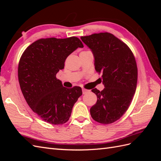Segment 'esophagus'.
<instances>
[{
	"instance_id": "esophagus-1",
	"label": "esophagus",
	"mask_w": 161,
	"mask_h": 161,
	"mask_svg": "<svg viewBox=\"0 0 161 161\" xmlns=\"http://www.w3.org/2000/svg\"><path fill=\"white\" fill-rule=\"evenodd\" d=\"M82 93H83V94H85V93H86L87 92H89V91H90L89 90L86 89H85V88H82Z\"/></svg>"
}]
</instances>
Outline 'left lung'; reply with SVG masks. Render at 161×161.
Returning <instances> with one entry per match:
<instances>
[{"mask_svg":"<svg viewBox=\"0 0 161 161\" xmlns=\"http://www.w3.org/2000/svg\"><path fill=\"white\" fill-rule=\"evenodd\" d=\"M82 41L93 53L95 69L100 74L105 88L93 89L97 101L90 109L92 118L100 124L115 122L128 110L138 80L134 53L119 39L108 32L82 36Z\"/></svg>","mask_w":161,"mask_h":161,"instance_id":"obj_1","label":"left lung"}]
</instances>
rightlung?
Listing matches in <instances>:
<instances>
[{"label":"right lung","mask_w":161,"mask_h":161,"mask_svg":"<svg viewBox=\"0 0 161 161\" xmlns=\"http://www.w3.org/2000/svg\"><path fill=\"white\" fill-rule=\"evenodd\" d=\"M83 47L76 37L42 38L32 43L21 55L18 79L22 93L32 111L47 123H66L82 94L79 86H63L56 74L64 69L66 58Z\"/></svg>","instance_id":"obj_1"}]
</instances>
